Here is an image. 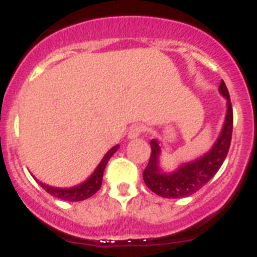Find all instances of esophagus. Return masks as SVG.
I'll return each instance as SVG.
<instances>
[{
	"instance_id": "obj_1",
	"label": "esophagus",
	"mask_w": 257,
	"mask_h": 257,
	"mask_svg": "<svg viewBox=\"0 0 257 257\" xmlns=\"http://www.w3.org/2000/svg\"><path fill=\"white\" fill-rule=\"evenodd\" d=\"M144 126L140 123H135L133 124V126L130 127V130H128V138L130 139H135V138H138L139 135H142L143 133H144Z\"/></svg>"
}]
</instances>
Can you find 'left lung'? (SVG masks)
<instances>
[{"mask_svg":"<svg viewBox=\"0 0 257 257\" xmlns=\"http://www.w3.org/2000/svg\"><path fill=\"white\" fill-rule=\"evenodd\" d=\"M219 91L228 100V110H226L225 123L219 139L207 154L194 162L180 166L178 171L172 174H163L158 167V157L161 153L160 144L156 139L151 140V158L143 172V179L145 185L153 193L163 198L189 197L202 187H205L219 171L230 148L231 133H233V108H231L228 88L222 79L220 82Z\"/></svg>","mask_w":257,"mask_h":257,"instance_id":"8db88e82","label":"left lung"}]
</instances>
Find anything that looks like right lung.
<instances>
[{
  "label": "right lung",
  "instance_id": "add662e5",
  "mask_svg": "<svg viewBox=\"0 0 257 257\" xmlns=\"http://www.w3.org/2000/svg\"><path fill=\"white\" fill-rule=\"evenodd\" d=\"M118 149V145L113 147L108 153L105 154L101 162L99 163L97 169L95 170L94 174L88 178V180H86L85 183H82L78 187L69 188V189H59V188H52L46 185V184H42L38 181L41 187L44 188L49 194L56 197L59 199H63V201H69V202H77V201H83V199L90 198L91 196H94L97 190L100 189L101 183H103V174L104 169H105L106 163H108L109 158L115 153V151Z\"/></svg>",
  "mask_w": 257,
  "mask_h": 257
}]
</instances>
